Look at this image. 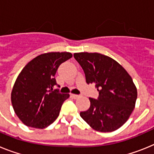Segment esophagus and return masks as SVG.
Instances as JSON below:
<instances>
[{
    "mask_svg": "<svg viewBox=\"0 0 154 154\" xmlns=\"http://www.w3.org/2000/svg\"><path fill=\"white\" fill-rule=\"evenodd\" d=\"M71 96L73 98V99H78L80 97L79 95H76V94H71Z\"/></svg>",
    "mask_w": 154,
    "mask_h": 154,
    "instance_id": "1",
    "label": "esophagus"
}]
</instances>
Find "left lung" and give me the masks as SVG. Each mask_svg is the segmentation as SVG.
I'll use <instances>...</instances> for the list:
<instances>
[{
	"instance_id": "left-lung-1",
	"label": "left lung",
	"mask_w": 154,
	"mask_h": 154,
	"mask_svg": "<svg viewBox=\"0 0 154 154\" xmlns=\"http://www.w3.org/2000/svg\"><path fill=\"white\" fill-rule=\"evenodd\" d=\"M86 83H94L97 99L89 98L90 107L81 116L96 131L112 132L123 126L131 115L137 90L128 72L116 61L99 53H75Z\"/></svg>"
}]
</instances>
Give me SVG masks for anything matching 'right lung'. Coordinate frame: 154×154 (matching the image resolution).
I'll list each match as a JSON object with an SVG mask.
<instances>
[{
  "mask_svg": "<svg viewBox=\"0 0 154 154\" xmlns=\"http://www.w3.org/2000/svg\"><path fill=\"white\" fill-rule=\"evenodd\" d=\"M72 57L69 52L42 54L28 62L17 76L11 103L17 117L30 127L44 129L58 118L69 94L60 93L55 75L59 65Z\"/></svg>",
  "mask_w": 154,
  "mask_h": 154,
  "instance_id": "obj_1",
  "label": "right lung"
}]
</instances>
